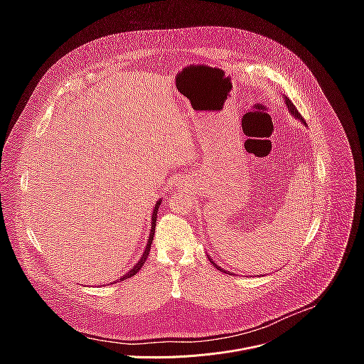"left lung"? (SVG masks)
<instances>
[{"instance_id":"8db88e82","label":"left lung","mask_w":364,"mask_h":364,"mask_svg":"<svg viewBox=\"0 0 364 364\" xmlns=\"http://www.w3.org/2000/svg\"><path fill=\"white\" fill-rule=\"evenodd\" d=\"M282 97H284V102H285V105H287V108H288L289 114H291V115H292L294 118H296L298 121H301L302 124H305V122H304V118H302V117L299 115V112H298V111H296V108L294 107V103H292V102H291V100H289V99H288V97H287L285 95H282ZM207 257H209V261H210V262H212V264H213V265H215V267H216V268H218L219 271H222V272H228V271H225L223 268H220V267H219V265H218V264H216V262L213 261V259H212V256H209V255H207ZM229 274L232 275V272H229Z\"/></svg>"}]
</instances>
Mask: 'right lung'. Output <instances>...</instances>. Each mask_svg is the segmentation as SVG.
<instances>
[{
	"label": "right lung",
	"instance_id": "add662e5",
	"mask_svg": "<svg viewBox=\"0 0 364 364\" xmlns=\"http://www.w3.org/2000/svg\"><path fill=\"white\" fill-rule=\"evenodd\" d=\"M161 198L157 201V204H155V207H154V210H152V216H151V232H149V237H148V242H146V246H145V250H144V253H142V256L139 257V261L136 262V265L129 271V272H127L119 281H124V279H128V278H131V277H134L135 274H138V271L142 268V265L145 264V261H146V257H148V252H149V247H151V243H152V240H154V233H155V225H157V212H159V207H160V204H161Z\"/></svg>",
	"mask_w": 364,
	"mask_h": 364
}]
</instances>
